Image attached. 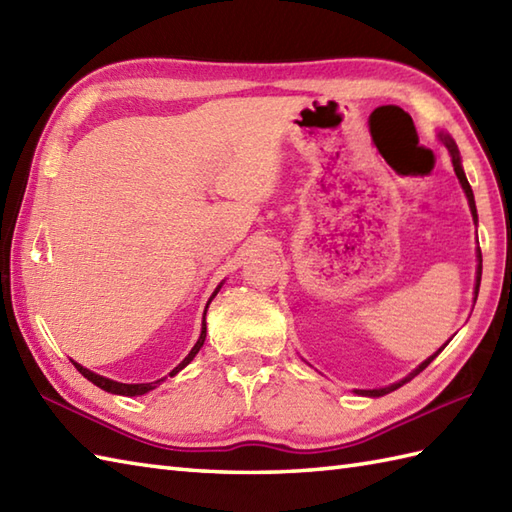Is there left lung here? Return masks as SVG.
Here are the masks:
<instances>
[{"instance_id":"1","label":"left lung","mask_w":512,"mask_h":512,"mask_svg":"<svg viewBox=\"0 0 512 512\" xmlns=\"http://www.w3.org/2000/svg\"><path fill=\"white\" fill-rule=\"evenodd\" d=\"M442 138V143L447 145V149L451 151V160H453V169H455V176H458V180H460V184H462V189H464V193H466V198H469V206H471V213H473V220H477V211H475V198H473V189H471V184H469V180H466V176H464V171H462V165H460V151H458V145L453 143V138L451 136H440ZM477 257H480V266H477V284H475V295H477V290H480V279H482V253L480 250H477ZM440 352V350H438ZM438 352L433 354V356H429L427 361H424L416 372L413 374H409L405 380H400V383H396V385H389V387H385V389H369V391H358V394H363V396H385V394H389V391H394V389H398V387H402L405 383H409V380L416 376V374H420L424 367H427L433 358L438 356Z\"/></svg>"}]
</instances>
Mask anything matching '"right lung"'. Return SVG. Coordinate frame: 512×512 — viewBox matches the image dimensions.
Listing matches in <instances>:
<instances>
[{"instance_id": "obj_1", "label": "right lung", "mask_w": 512, "mask_h": 512, "mask_svg": "<svg viewBox=\"0 0 512 512\" xmlns=\"http://www.w3.org/2000/svg\"><path fill=\"white\" fill-rule=\"evenodd\" d=\"M215 297V295H213ZM206 314V312H204ZM204 339H206V323H202V334H200V339H198V343L193 345V350L189 352V356L184 358V361L173 369L171 372V376L173 374H178L182 367H187L191 361H193V356L200 352V347L204 345ZM74 367L79 369V372L90 380V383H94L96 387H101V389H105V391H110V394H121V396H143V394H147V391H151L154 389L160 380H156V383H138V385H125V383H116V380H110V378H103V376H99V374H94V372H90V369H85L83 365H79V363H74Z\"/></svg>"}]
</instances>
